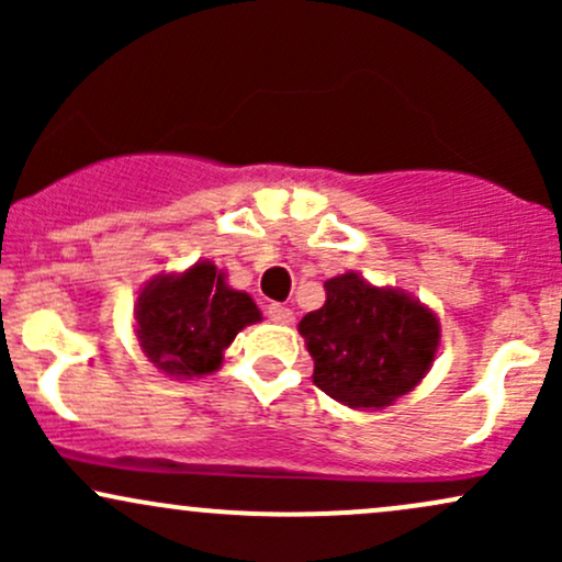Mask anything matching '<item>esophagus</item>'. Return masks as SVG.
Returning <instances> with one entry per match:
<instances>
[{"label": "esophagus", "mask_w": 562, "mask_h": 562, "mask_svg": "<svg viewBox=\"0 0 562 562\" xmlns=\"http://www.w3.org/2000/svg\"><path fill=\"white\" fill-rule=\"evenodd\" d=\"M267 317L272 319V322H277V325H293L295 314H293V308L282 306V303H269V306H267Z\"/></svg>", "instance_id": "34e87169"}]
</instances>
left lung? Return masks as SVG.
I'll return each instance as SVG.
<instances>
[{"mask_svg":"<svg viewBox=\"0 0 562 562\" xmlns=\"http://www.w3.org/2000/svg\"><path fill=\"white\" fill-rule=\"evenodd\" d=\"M327 301L299 322L314 385L351 409H383L434 364L441 327L425 303L357 272L325 282Z\"/></svg>","mask_w":562,"mask_h":562,"instance_id":"8db88e82","label":"left lung"}]
</instances>
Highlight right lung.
I'll list each match as a JSON object with an SVG mask.
<instances>
[{
  "label": "right lung",
  "mask_w": 562,
  "mask_h": 562,
  "mask_svg": "<svg viewBox=\"0 0 562 562\" xmlns=\"http://www.w3.org/2000/svg\"><path fill=\"white\" fill-rule=\"evenodd\" d=\"M137 340L145 357L169 378L192 380L222 367L243 327L261 322L254 299L227 285L216 263L198 261L182 274H158L142 288Z\"/></svg>",
  "instance_id": "right-lung-1"
}]
</instances>
